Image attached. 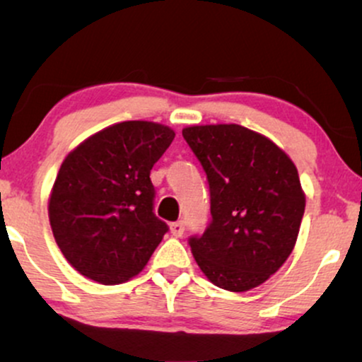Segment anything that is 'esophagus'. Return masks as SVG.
<instances>
[{
    "label": "esophagus",
    "mask_w": 362,
    "mask_h": 362,
    "mask_svg": "<svg viewBox=\"0 0 362 362\" xmlns=\"http://www.w3.org/2000/svg\"><path fill=\"white\" fill-rule=\"evenodd\" d=\"M184 223L182 221H177V223H172L170 224V231H172V235L175 236V238H180L182 235H184Z\"/></svg>",
    "instance_id": "1"
}]
</instances>
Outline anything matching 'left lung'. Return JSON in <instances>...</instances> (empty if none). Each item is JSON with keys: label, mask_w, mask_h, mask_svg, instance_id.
Instances as JSON below:
<instances>
[{"label": "left lung", "mask_w": 362, "mask_h": 362, "mask_svg": "<svg viewBox=\"0 0 362 362\" xmlns=\"http://www.w3.org/2000/svg\"><path fill=\"white\" fill-rule=\"evenodd\" d=\"M206 170L211 224L190 250L218 288L243 293L264 284L296 245L303 190L296 165L274 141L238 124L182 129Z\"/></svg>", "instance_id": "left-lung-1"}]
</instances>
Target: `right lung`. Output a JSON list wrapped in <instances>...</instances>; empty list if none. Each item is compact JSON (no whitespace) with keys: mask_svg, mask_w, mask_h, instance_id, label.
I'll list each match as a JSON object with an SVG mask.
<instances>
[{"mask_svg":"<svg viewBox=\"0 0 362 362\" xmlns=\"http://www.w3.org/2000/svg\"><path fill=\"white\" fill-rule=\"evenodd\" d=\"M175 131L151 120L117 122L62 160L49 195V223L64 259L81 276L112 286L146 267L167 233L153 214V165Z\"/></svg>","mask_w":362,"mask_h":362,"instance_id":"add662e5","label":"right lung"}]
</instances>
